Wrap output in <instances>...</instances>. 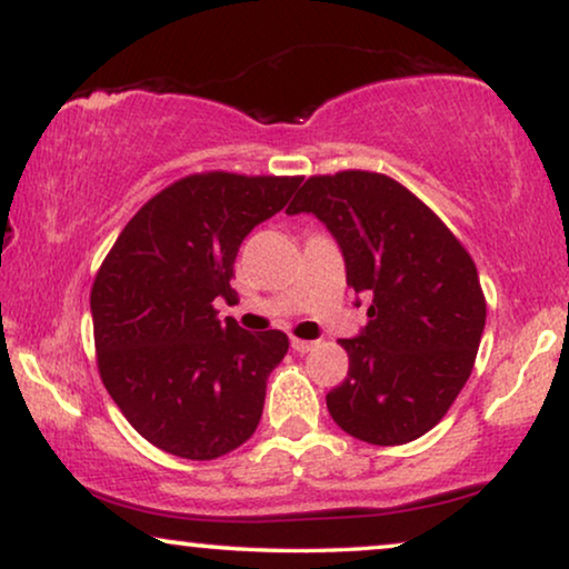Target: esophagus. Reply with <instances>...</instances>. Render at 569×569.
Listing matches in <instances>:
<instances>
[{
  "instance_id": "34e87169",
  "label": "esophagus",
  "mask_w": 569,
  "mask_h": 569,
  "mask_svg": "<svg viewBox=\"0 0 569 569\" xmlns=\"http://www.w3.org/2000/svg\"><path fill=\"white\" fill-rule=\"evenodd\" d=\"M292 349L295 352H300V355H306V352H310V349L316 347V341H308V339H298V337H292Z\"/></svg>"
}]
</instances>
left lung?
I'll return each mask as SVG.
<instances>
[{"mask_svg": "<svg viewBox=\"0 0 569 569\" xmlns=\"http://www.w3.org/2000/svg\"><path fill=\"white\" fill-rule=\"evenodd\" d=\"M313 212L339 240L347 284L370 298L349 370L326 396L341 430L372 446L430 432L469 380L487 321L477 263L407 186L372 170L310 176L287 214Z\"/></svg>", "mask_w": 569, "mask_h": 569, "instance_id": "obj_1", "label": "left lung"}]
</instances>
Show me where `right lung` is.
Instances as JSON below:
<instances>
[{
  "instance_id": "1",
  "label": "right lung",
  "mask_w": 569,
  "mask_h": 569,
  "mask_svg": "<svg viewBox=\"0 0 569 569\" xmlns=\"http://www.w3.org/2000/svg\"><path fill=\"white\" fill-rule=\"evenodd\" d=\"M300 176H183L131 217L90 290L96 360L129 425L166 453L212 461L259 427L269 372L290 339L220 321L236 300L232 263Z\"/></svg>"
}]
</instances>
